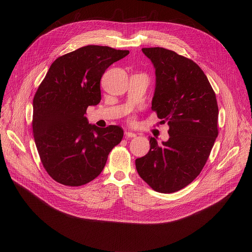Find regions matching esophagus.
Segmentation results:
<instances>
[{
    "mask_svg": "<svg viewBox=\"0 0 252 252\" xmlns=\"http://www.w3.org/2000/svg\"><path fill=\"white\" fill-rule=\"evenodd\" d=\"M125 135H126V137H135V136H136V133H134V132H132V131L126 130V131H125Z\"/></svg>",
    "mask_w": 252,
    "mask_h": 252,
    "instance_id": "34e87169",
    "label": "esophagus"
}]
</instances>
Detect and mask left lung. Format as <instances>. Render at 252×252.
I'll return each instance as SVG.
<instances>
[{"label": "left lung", "instance_id": "obj_1", "mask_svg": "<svg viewBox=\"0 0 252 252\" xmlns=\"http://www.w3.org/2000/svg\"><path fill=\"white\" fill-rule=\"evenodd\" d=\"M156 68L152 110L169 126V138L135 159L139 176L154 190L171 193L200 173L218 137L217 96L202 69L191 60L163 48L141 49Z\"/></svg>", "mask_w": 252, "mask_h": 252}]
</instances>
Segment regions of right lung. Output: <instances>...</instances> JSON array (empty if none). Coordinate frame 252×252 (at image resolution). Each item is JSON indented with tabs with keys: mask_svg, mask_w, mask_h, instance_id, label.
Masks as SVG:
<instances>
[{
	"mask_svg": "<svg viewBox=\"0 0 252 252\" xmlns=\"http://www.w3.org/2000/svg\"><path fill=\"white\" fill-rule=\"evenodd\" d=\"M129 54L86 46L58 58L32 100V132L41 161L56 182L84 186L102 171L107 156L121 142L118 126L97 127L88 122V106L101 98L105 69Z\"/></svg>",
	"mask_w": 252,
	"mask_h": 252,
	"instance_id": "right-lung-1",
	"label": "right lung"
}]
</instances>
